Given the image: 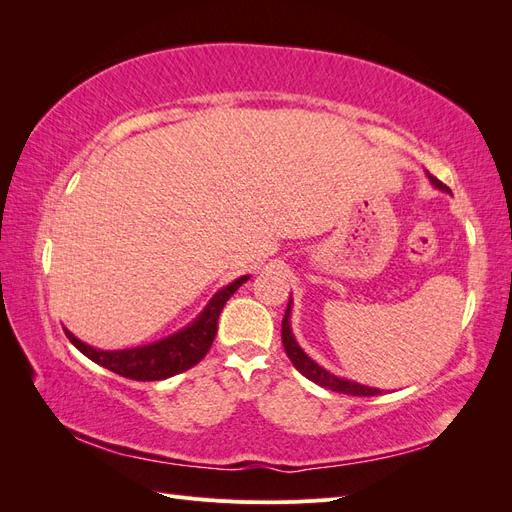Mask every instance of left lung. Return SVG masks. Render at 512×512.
Returning <instances> with one entry per match:
<instances>
[{
	"mask_svg": "<svg viewBox=\"0 0 512 512\" xmlns=\"http://www.w3.org/2000/svg\"><path fill=\"white\" fill-rule=\"evenodd\" d=\"M427 177H429L433 188H438V190H442V192L451 194V190H448L442 181H438L436 177H431L429 173H427ZM290 312H292V299L288 301L286 314H284V320H282V342H284V350H286V354H288V359L292 361V365L297 367L307 380H312V382L324 386V389L335 391V393H344V395L371 397V395H380V393H382L380 389H371V386L359 384V382H354V380L339 378V376L331 374V371L320 367L314 359H309V356L303 352V348L297 344V339H294V333H292V329H290Z\"/></svg>",
	"mask_w": 512,
	"mask_h": 512,
	"instance_id": "obj_1",
	"label": "left lung"
}]
</instances>
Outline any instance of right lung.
<instances>
[{"mask_svg":"<svg viewBox=\"0 0 512 512\" xmlns=\"http://www.w3.org/2000/svg\"><path fill=\"white\" fill-rule=\"evenodd\" d=\"M250 275H243L239 280L230 282L222 290H218L211 297V301L205 305L188 327L181 331L168 335L158 342L138 346V348H126V350H100L81 342L79 337L72 335L68 329L66 335L70 342L79 348L87 359L94 363L115 371V374L130 378V380H166L181 371L194 367L203 356L209 352L215 333H218V318L226 301L243 286Z\"/></svg>","mask_w":512,"mask_h":512,"instance_id":"add662e5","label":"right lung"}]
</instances>
